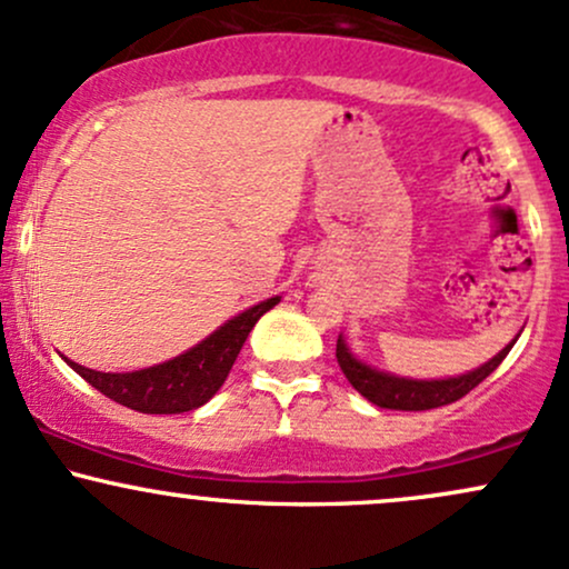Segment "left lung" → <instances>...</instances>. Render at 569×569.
I'll use <instances>...</instances> for the list:
<instances>
[{
	"label": "left lung",
	"instance_id": "left-lung-1",
	"mask_svg": "<svg viewBox=\"0 0 569 569\" xmlns=\"http://www.w3.org/2000/svg\"><path fill=\"white\" fill-rule=\"evenodd\" d=\"M513 342L506 345V348H502L492 361H487L485 367L468 371V375L462 377H455V380L426 382V380H403V377L382 375V371L356 361V358L350 356L348 345H345L342 337L337 339V361L352 388H356L363 398H369L371 403H377V407L401 409V411H426L436 407H447V403H455L457 398L471 393L476 385L485 382L487 377L500 367L502 358H506L508 350L513 348Z\"/></svg>",
	"mask_w": 569,
	"mask_h": 569
}]
</instances>
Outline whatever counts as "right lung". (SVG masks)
Returning a JSON list of instances; mask_svg holds the SVG:
<instances>
[{"label":"right lung","mask_w":569,"mask_h":569,"mask_svg":"<svg viewBox=\"0 0 569 569\" xmlns=\"http://www.w3.org/2000/svg\"><path fill=\"white\" fill-rule=\"evenodd\" d=\"M278 302L280 297H272L267 302L253 305L251 310L234 316L232 321H227L211 337L194 345L192 350L181 352L179 358L160 363V367L128 371V375H109V371L84 369L69 358L67 363L84 382H90L103 396L128 409L143 411V415L192 411L202 407L208 398L217 396L240 348H243L246 337L251 335L253 323Z\"/></svg>","instance_id":"add662e5"}]
</instances>
